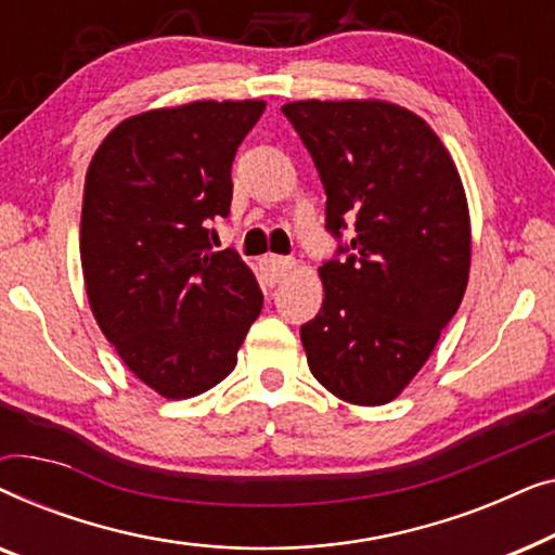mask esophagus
<instances>
[{
  "instance_id": "obj_1",
  "label": "esophagus",
  "mask_w": 555,
  "mask_h": 555,
  "mask_svg": "<svg viewBox=\"0 0 555 555\" xmlns=\"http://www.w3.org/2000/svg\"><path fill=\"white\" fill-rule=\"evenodd\" d=\"M260 268L270 283H278L280 278H285L287 272L293 270V260H287V257H278V255H268L260 260Z\"/></svg>"
}]
</instances>
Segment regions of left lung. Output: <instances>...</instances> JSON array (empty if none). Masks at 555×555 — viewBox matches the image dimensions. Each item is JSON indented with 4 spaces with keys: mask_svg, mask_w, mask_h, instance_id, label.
I'll list each match as a JSON object with an SVG mask.
<instances>
[{
    "mask_svg": "<svg viewBox=\"0 0 555 555\" xmlns=\"http://www.w3.org/2000/svg\"><path fill=\"white\" fill-rule=\"evenodd\" d=\"M325 189V230L353 240L323 262V306L300 325L308 366L348 404L397 399L457 313L469 278V211L450 151L427 120L386 101L283 105Z\"/></svg>",
    "mask_w": 555,
    "mask_h": 555,
    "instance_id": "8db88e82",
    "label": "left lung"
}]
</instances>
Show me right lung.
Listing matches in <instances>:
<instances>
[{"mask_svg":"<svg viewBox=\"0 0 555 555\" xmlns=\"http://www.w3.org/2000/svg\"><path fill=\"white\" fill-rule=\"evenodd\" d=\"M264 101H194L126 118L86 173L80 262L103 336L143 384L189 399L237 366L262 291L234 249H211L230 215L232 162Z\"/></svg>","mask_w":555,"mask_h":555,"instance_id":"obj_1","label":"right lung"}]
</instances>
